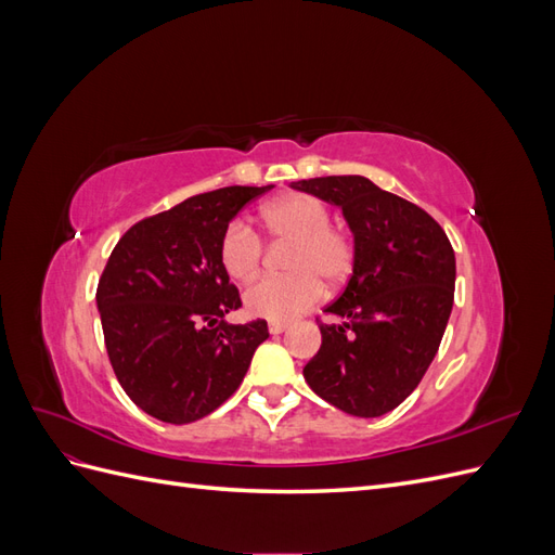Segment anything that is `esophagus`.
Listing matches in <instances>:
<instances>
[{
	"label": "esophagus",
	"mask_w": 555,
	"mask_h": 555,
	"mask_svg": "<svg viewBox=\"0 0 555 555\" xmlns=\"http://www.w3.org/2000/svg\"><path fill=\"white\" fill-rule=\"evenodd\" d=\"M287 328H289L287 322H271V324H268V333H271V335H280V333H284Z\"/></svg>",
	"instance_id": "34e87169"
}]
</instances>
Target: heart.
<instances>
[{"label":"heart","mask_w":555,"mask_h":555,"mask_svg":"<svg viewBox=\"0 0 555 555\" xmlns=\"http://www.w3.org/2000/svg\"><path fill=\"white\" fill-rule=\"evenodd\" d=\"M261 227L273 241H292L284 266L289 275L263 278L245 292L251 317L289 322L312 308L326 287L340 284L354 249L343 231L331 227V210L310 194H284L261 208ZM220 263L233 282H249L261 263V241L243 222H231L220 241Z\"/></svg>","instance_id":"b5f03b06"}]
</instances>
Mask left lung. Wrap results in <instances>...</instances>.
<instances>
[{"instance_id": "left-lung-1", "label": "left lung", "mask_w": 555, "mask_h": 555, "mask_svg": "<svg viewBox=\"0 0 555 555\" xmlns=\"http://www.w3.org/2000/svg\"><path fill=\"white\" fill-rule=\"evenodd\" d=\"M340 208L354 236L351 278L324 310L322 347L304 367L310 389L347 414L396 410L438 354L453 306L456 257L442 227L363 176L292 182Z\"/></svg>"}]
</instances>
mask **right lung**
I'll return each instance as SVG.
<instances>
[{"label": "right lung", "instance_id": "1", "mask_svg": "<svg viewBox=\"0 0 555 555\" xmlns=\"http://www.w3.org/2000/svg\"><path fill=\"white\" fill-rule=\"evenodd\" d=\"M266 188H222L184 198L117 241L96 287L111 365L125 393L164 424H192L238 389L263 319L229 324L238 289L220 263V241Z\"/></svg>", "mask_w": 555, "mask_h": 555}]
</instances>
